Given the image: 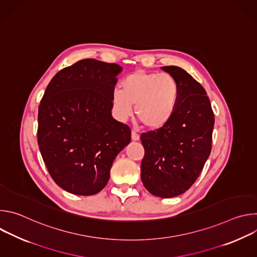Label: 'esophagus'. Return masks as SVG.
<instances>
[{
	"mask_svg": "<svg viewBox=\"0 0 257 257\" xmlns=\"http://www.w3.org/2000/svg\"><path fill=\"white\" fill-rule=\"evenodd\" d=\"M131 138H132L133 141H138V140H139V135H138V133H137L135 130H132Z\"/></svg>",
	"mask_w": 257,
	"mask_h": 257,
	"instance_id": "obj_1",
	"label": "esophagus"
}]
</instances>
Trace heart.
<instances>
[{
	"label": "heart",
	"mask_w": 257,
	"mask_h": 257,
	"mask_svg": "<svg viewBox=\"0 0 257 257\" xmlns=\"http://www.w3.org/2000/svg\"><path fill=\"white\" fill-rule=\"evenodd\" d=\"M112 92L116 117L126 121L135 104L136 117L151 129L165 126L173 117L180 96L177 79L169 73L136 71L126 76Z\"/></svg>",
	"instance_id": "1"
}]
</instances>
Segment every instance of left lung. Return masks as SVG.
<instances>
[{
  "instance_id": "8db88e82",
  "label": "left lung",
  "mask_w": 257,
  "mask_h": 257,
  "mask_svg": "<svg viewBox=\"0 0 257 257\" xmlns=\"http://www.w3.org/2000/svg\"><path fill=\"white\" fill-rule=\"evenodd\" d=\"M162 70L177 79L180 96L172 119L140 137L141 180L153 195L172 198L193 185L208 159L214 116L206 91L189 73L177 66Z\"/></svg>"
}]
</instances>
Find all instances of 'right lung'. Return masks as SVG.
Returning a JSON list of instances; mask_svg holds the SVG:
<instances>
[{
    "label": "right lung",
    "mask_w": 257,
    "mask_h": 257,
    "mask_svg": "<svg viewBox=\"0 0 257 257\" xmlns=\"http://www.w3.org/2000/svg\"><path fill=\"white\" fill-rule=\"evenodd\" d=\"M122 67L84 59L62 69L39 106L38 143L48 171L64 190L93 195L104 188L131 130L112 116Z\"/></svg>",
    "instance_id": "add662e5"
}]
</instances>
